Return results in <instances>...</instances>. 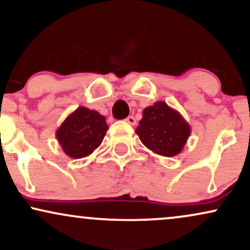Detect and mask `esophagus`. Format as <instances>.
Instances as JSON below:
<instances>
[{
	"label": "esophagus",
	"instance_id": "esophagus-1",
	"mask_svg": "<svg viewBox=\"0 0 250 250\" xmlns=\"http://www.w3.org/2000/svg\"><path fill=\"white\" fill-rule=\"evenodd\" d=\"M125 122H128L129 125H136V120H135L134 116H128L127 119H125Z\"/></svg>",
	"mask_w": 250,
	"mask_h": 250
}]
</instances>
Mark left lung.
<instances>
[{
	"instance_id": "obj_1",
	"label": "left lung",
	"mask_w": 250,
	"mask_h": 250,
	"mask_svg": "<svg viewBox=\"0 0 250 250\" xmlns=\"http://www.w3.org/2000/svg\"><path fill=\"white\" fill-rule=\"evenodd\" d=\"M135 133L152 152L173 157L184 149L191 135V127L179 112L164 101H157L144 108L142 120Z\"/></svg>"
}]
</instances>
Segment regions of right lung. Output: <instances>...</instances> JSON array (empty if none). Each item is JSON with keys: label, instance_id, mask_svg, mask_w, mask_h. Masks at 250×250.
Segmentation results:
<instances>
[{"label": "right lung", "instance_id": "obj_1", "mask_svg": "<svg viewBox=\"0 0 250 250\" xmlns=\"http://www.w3.org/2000/svg\"><path fill=\"white\" fill-rule=\"evenodd\" d=\"M108 130L106 117L96 110L78 107L57 129L56 137L68 157H87L100 146Z\"/></svg>", "mask_w": 250, "mask_h": 250}]
</instances>
